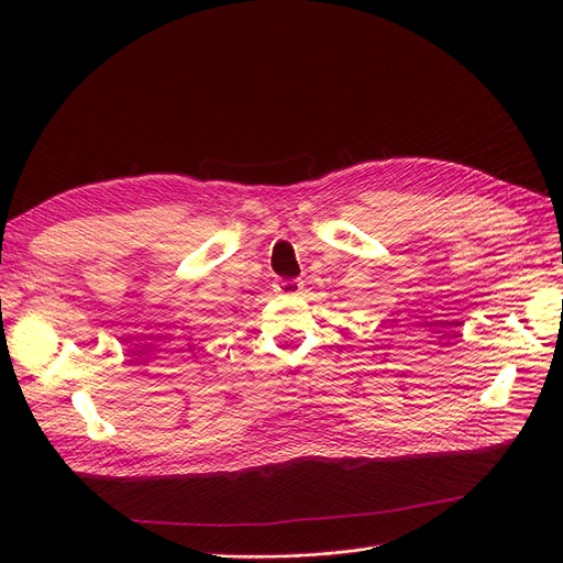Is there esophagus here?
Instances as JSON below:
<instances>
[{"label": "esophagus", "instance_id": "34e87169", "mask_svg": "<svg viewBox=\"0 0 563 563\" xmlns=\"http://www.w3.org/2000/svg\"><path fill=\"white\" fill-rule=\"evenodd\" d=\"M275 291L279 296H298L302 291V282L300 279H279L275 284Z\"/></svg>", "mask_w": 563, "mask_h": 563}]
</instances>
